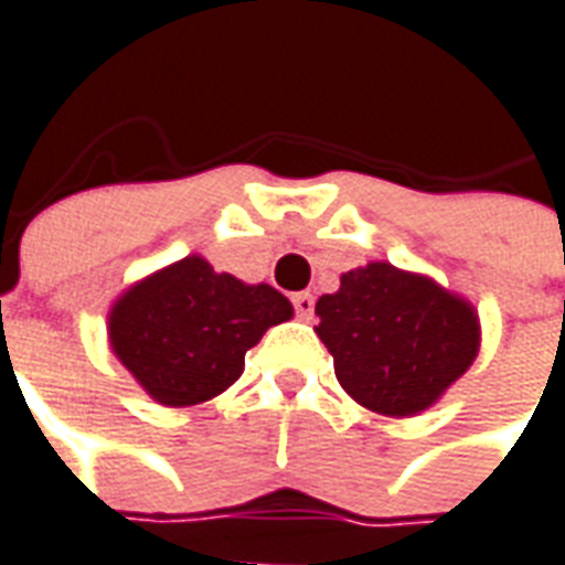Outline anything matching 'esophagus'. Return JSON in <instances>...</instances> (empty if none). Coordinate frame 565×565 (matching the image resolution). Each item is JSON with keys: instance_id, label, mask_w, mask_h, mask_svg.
I'll use <instances>...</instances> for the list:
<instances>
[{"instance_id": "esophagus-1", "label": "esophagus", "mask_w": 565, "mask_h": 565, "mask_svg": "<svg viewBox=\"0 0 565 565\" xmlns=\"http://www.w3.org/2000/svg\"><path fill=\"white\" fill-rule=\"evenodd\" d=\"M313 305H317V301H313L310 292H296V296H292V308H296V317H299L301 322H310V319H313Z\"/></svg>"}]
</instances>
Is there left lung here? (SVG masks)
<instances>
[{"instance_id":"1","label":"left lung","mask_w":565,"mask_h":565,"mask_svg":"<svg viewBox=\"0 0 565 565\" xmlns=\"http://www.w3.org/2000/svg\"><path fill=\"white\" fill-rule=\"evenodd\" d=\"M317 317L340 386L393 419L434 407L481 349L472 301L386 260L340 275V290L319 296Z\"/></svg>"}]
</instances>
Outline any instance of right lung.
I'll return each mask as SVG.
<instances>
[{"mask_svg":"<svg viewBox=\"0 0 565 565\" xmlns=\"http://www.w3.org/2000/svg\"><path fill=\"white\" fill-rule=\"evenodd\" d=\"M292 317L269 284H243L188 255L131 284L108 310V343L137 384L163 407H190L225 393L246 352Z\"/></svg>","mask_w":565,"mask_h":565,"instance_id":"obj_1","label":"right lung"}]
</instances>
